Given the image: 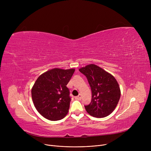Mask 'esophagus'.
Segmentation results:
<instances>
[{"label":"esophagus","instance_id":"34e87169","mask_svg":"<svg viewBox=\"0 0 151 151\" xmlns=\"http://www.w3.org/2000/svg\"><path fill=\"white\" fill-rule=\"evenodd\" d=\"M77 100H81V94H79L78 96H76V97H75Z\"/></svg>","mask_w":151,"mask_h":151}]
</instances>
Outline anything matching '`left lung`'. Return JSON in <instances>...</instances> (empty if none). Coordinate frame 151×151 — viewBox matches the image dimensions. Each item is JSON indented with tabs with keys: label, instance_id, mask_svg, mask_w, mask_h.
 I'll list each match as a JSON object with an SVG mask.
<instances>
[{
	"label": "left lung",
	"instance_id": "1",
	"mask_svg": "<svg viewBox=\"0 0 151 151\" xmlns=\"http://www.w3.org/2000/svg\"><path fill=\"white\" fill-rule=\"evenodd\" d=\"M88 79L92 91L86 111L95 117H105L116 108L121 97L119 86L115 78L100 67L89 64L79 69Z\"/></svg>",
	"mask_w": 151,
	"mask_h": 151
}]
</instances>
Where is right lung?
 Here are the masks:
<instances>
[{"label":"right lung","instance_id":"obj_1","mask_svg":"<svg viewBox=\"0 0 151 151\" xmlns=\"http://www.w3.org/2000/svg\"><path fill=\"white\" fill-rule=\"evenodd\" d=\"M74 68H55L40 76L31 91L32 98L38 112L50 121H59L68 112L71 98L66 86Z\"/></svg>","mask_w":151,"mask_h":151}]
</instances>
